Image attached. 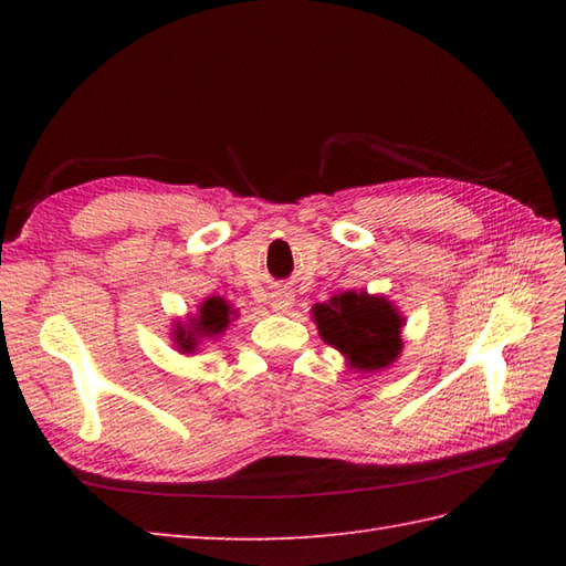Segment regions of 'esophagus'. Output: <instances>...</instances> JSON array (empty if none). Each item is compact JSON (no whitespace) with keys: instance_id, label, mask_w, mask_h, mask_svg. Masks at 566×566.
Instances as JSON below:
<instances>
[{"instance_id":"34e87169","label":"esophagus","mask_w":566,"mask_h":566,"mask_svg":"<svg viewBox=\"0 0 566 566\" xmlns=\"http://www.w3.org/2000/svg\"><path fill=\"white\" fill-rule=\"evenodd\" d=\"M292 304H294V294L286 292V290L272 292V296H270V306H272V311H276V314H284V311H290Z\"/></svg>"}]
</instances>
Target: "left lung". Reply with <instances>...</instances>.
<instances>
[{
	"mask_svg": "<svg viewBox=\"0 0 566 566\" xmlns=\"http://www.w3.org/2000/svg\"><path fill=\"white\" fill-rule=\"evenodd\" d=\"M321 338L350 359V367L375 371L389 367L401 350L403 318L384 296L345 292L314 306Z\"/></svg>",
	"mask_w": 566,
	"mask_h": 566,
	"instance_id": "8db88e82",
	"label": "left lung"
}]
</instances>
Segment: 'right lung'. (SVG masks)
I'll return each mask as SVG.
<instances>
[{
  "label": "right lung",
  "instance_id": "add662e5",
  "mask_svg": "<svg viewBox=\"0 0 566 566\" xmlns=\"http://www.w3.org/2000/svg\"><path fill=\"white\" fill-rule=\"evenodd\" d=\"M231 318V308L219 296H211L209 302H203L199 308V318L191 321L189 328H177L175 340L185 353L195 350V345L203 335H219Z\"/></svg>",
  "mask_w": 566,
  "mask_h": 566
}]
</instances>
